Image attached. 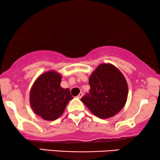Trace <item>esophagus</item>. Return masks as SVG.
<instances>
[{"label":"esophagus","mask_w":160,"mask_h":160,"mask_svg":"<svg viewBox=\"0 0 160 160\" xmlns=\"http://www.w3.org/2000/svg\"><path fill=\"white\" fill-rule=\"evenodd\" d=\"M82 95H83V93L80 92L79 94H78V95L77 96V98H78V99H81V98H82Z\"/></svg>","instance_id":"1"}]
</instances>
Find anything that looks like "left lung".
Instances as JSON below:
<instances>
[{
    "label": "left lung",
    "instance_id": "left-lung-1",
    "mask_svg": "<svg viewBox=\"0 0 160 160\" xmlns=\"http://www.w3.org/2000/svg\"><path fill=\"white\" fill-rule=\"evenodd\" d=\"M90 90L81 100L100 119L112 117L123 108L128 86L122 72L110 63L98 66L89 78Z\"/></svg>",
    "mask_w": 160,
    "mask_h": 160
}]
</instances>
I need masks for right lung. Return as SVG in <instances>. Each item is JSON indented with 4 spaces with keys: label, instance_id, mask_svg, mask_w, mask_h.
<instances>
[{
    "label": "right lung",
    "instance_id": "1",
    "mask_svg": "<svg viewBox=\"0 0 160 160\" xmlns=\"http://www.w3.org/2000/svg\"><path fill=\"white\" fill-rule=\"evenodd\" d=\"M62 75L55 71L45 72L37 78L30 92V106L35 113L47 121H53L64 112L73 99L68 88L60 86Z\"/></svg>",
    "mask_w": 160,
    "mask_h": 160
}]
</instances>
